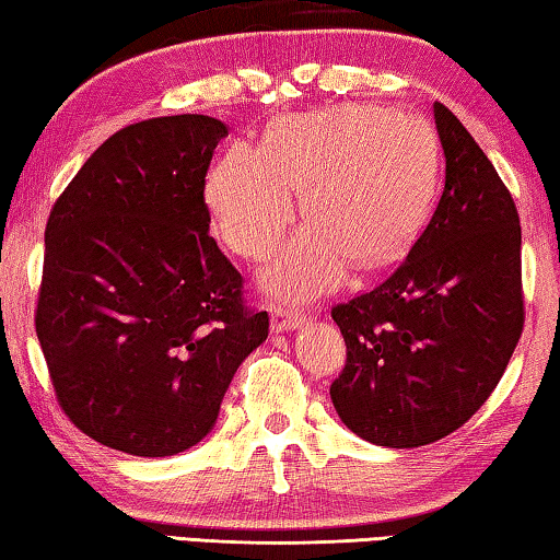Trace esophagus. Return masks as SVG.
<instances>
[{
    "mask_svg": "<svg viewBox=\"0 0 560 560\" xmlns=\"http://www.w3.org/2000/svg\"><path fill=\"white\" fill-rule=\"evenodd\" d=\"M272 330L275 332H285L298 328L307 320V313H300L298 307H285V305H272Z\"/></svg>",
    "mask_w": 560,
    "mask_h": 560,
    "instance_id": "34e87169",
    "label": "esophagus"
}]
</instances>
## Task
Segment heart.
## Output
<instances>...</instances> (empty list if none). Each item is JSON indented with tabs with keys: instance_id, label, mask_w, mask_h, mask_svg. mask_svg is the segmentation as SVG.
Returning <instances> with one entry per match:
<instances>
[{
	"instance_id": "obj_1",
	"label": "heart",
	"mask_w": 560,
	"mask_h": 560,
	"mask_svg": "<svg viewBox=\"0 0 560 560\" xmlns=\"http://www.w3.org/2000/svg\"><path fill=\"white\" fill-rule=\"evenodd\" d=\"M438 144L425 119L373 105H335L275 119L262 148L235 142L208 179V205L237 255L262 260L298 212L313 225L292 237L265 282L307 298L358 265L388 262L423 225L435 195Z\"/></svg>"
}]
</instances>
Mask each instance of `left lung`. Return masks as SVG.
Wrapping results in <instances>:
<instances>
[{
	"label": "left lung",
	"mask_w": 560,
	"mask_h": 560,
	"mask_svg": "<svg viewBox=\"0 0 560 560\" xmlns=\"http://www.w3.org/2000/svg\"><path fill=\"white\" fill-rule=\"evenodd\" d=\"M443 192L410 253L373 290L332 307L348 358L330 385L352 433L418 448L466 425L523 332L518 210L453 112L435 102Z\"/></svg>",
	"instance_id": "1"
}]
</instances>
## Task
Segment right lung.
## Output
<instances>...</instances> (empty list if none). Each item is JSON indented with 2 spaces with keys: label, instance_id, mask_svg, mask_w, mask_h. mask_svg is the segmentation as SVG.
<instances>
[{
  "label": "right lung",
  "instance_id": "1",
  "mask_svg": "<svg viewBox=\"0 0 560 560\" xmlns=\"http://www.w3.org/2000/svg\"><path fill=\"white\" fill-rule=\"evenodd\" d=\"M214 117L115 132L57 197L34 328L65 416L107 448L162 458L200 443L240 363L268 338L210 235Z\"/></svg>",
  "mask_w": 560,
  "mask_h": 560
}]
</instances>
